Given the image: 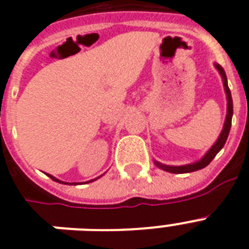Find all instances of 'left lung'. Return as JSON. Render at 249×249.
<instances>
[{"instance_id":"1","label":"left lung","mask_w":249,"mask_h":249,"mask_svg":"<svg viewBox=\"0 0 249 249\" xmlns=\"http://www.w3.org/2000/svg\"><path fill=\"white\" fill-rule=\"evenodd\" d=\"M214 68L217 69L220 75L222 78V83H224V90L226 93V101H228V107H226V118L225 122H224V127H222V131L218 139L214 141V144L208 149V152L204 154L199 160H196L194 163H189V164H184V166H168V164H163V163L158 162V160H154V164H156L158 168L166 171V172H171V174H189V172H194V171L202 170L206 166H208L211 163V160L216 157L220 150L224 148L226 140H228L229 132H230V127H231V118H232V99H231V92L229 90L228 86V78H226L225 71L220 64H214Z\"/></svg>"}]
</instances>
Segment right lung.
I'll return each mask as SVG.
<instances>
[{
	"label": "right lung",
	"mask_w": 249,
	"mask_h": 249,
	"mask_svg": "<svg viewBox=\"0 0 249 249\" xmlns=\"http://www.w3.org/2000/svg\"><path fill=\"white\" fill-rule=\"evenodd\" d=\"M47 176H49V178H53V181H56V182H60V184H69V182H64V181H60V180H59V178H53V175H47ZM101 176H103V175H101ZM101 176H99V178H93V180H90V181H87V182H92V181L97 180V178H101ZM71 184L74 185V184H75V182H71Z\"/></svg>",
	"instance_id": "right-lung-1"
}]
</instances>
